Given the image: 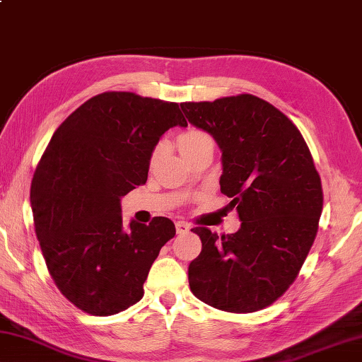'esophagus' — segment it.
<instances>
[{
	"instance_id": "34e87169",
	"label": "esophagus",
	"mask_w": 362,
	"mask_h": 362,
	"mask_svg": "<svg viewBox=\"0 0 362 362\" xmlns=\"http://www.w3.org/2000/svg\"><path fill=\"white\" fill-rule=\"evenodd\" d=\"M189 229H191V226L185 223V221H177V223H176V232L177 233H186Z\"/></svg>"
}]
</instances>
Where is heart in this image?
<instances>
[{"mask_svg":"<svg viewBox=\"0 0 362 362\" xmlns=\"http://www.w3.org/2000/svg\"><path fill=\"white\" fill-rule=\"evenodd\" d=\"M208 144L214 146L213 138L208 135V133L202 132V130H189L186 133H182V135L177 138V148H180L182 156L187 154V152L194 151V149L202 148V146H208ZM158 149H160V148H157L154 151V154H152V160H154V158L157 157Z\"/></svg>","mask_w":362,"mask_h":362,"instance_id":"b5f03b06","label":"heart"}]
</instances>
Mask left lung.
Returning a JSON list of instances; mask_svg holds the SVG:
<instances>
[{
  "mask_svg": "<svg viewBox=\"0 0 362 362\" xmlns=\"http://www.w3.org/2000/svg\"><path fill=\"white\" fill-rule=\"evenodd\" d=\"M189 122L221 149V192L242 221L218 237L195 227L199 257L189 264L195 297L230 313H251L284 294L315 242L322 191L305 139L274 105L243 93L181 103Z\"/></svg>",
  "mask_w": 362,
  "mask_h": 362,
  "instance_id": "1",
  "label": "left lung"
}]
</instances>
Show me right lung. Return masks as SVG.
<instances>
[{
	"label": "right lung",
	"mask_w": 362,
	"mask_h": 362,
	"mask_svg": "<svg viewBox=\"0 0 362 362\" xmlns=\"http://www.w3.org/2000/svg\"><path fill=\"white\" fill-rule=\"evenodd\" d=\"M187 127L177 103L130 92L87 100L50 138L31 181L35 232L57 288L86 313L136 303L175 224L157 216L122 223L120 199L148 180L152 152L171 127Z\"/></svg>",
	"instance_id": "obj_1"
}]
</instances>
